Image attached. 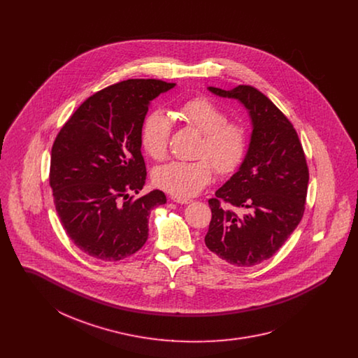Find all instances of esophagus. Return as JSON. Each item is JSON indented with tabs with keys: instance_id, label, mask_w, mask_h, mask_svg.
<instances>
[{
	"instance_id": "esophagus-1",
	"label": "esophagus",
	"mask_w": 358,
	"mask_h": 358,
	"mask_svg": "<svg viewBox=\"0 0 358 358\" xmlns=\"http://www.w3.org/2000/svg\"><path fill=\"white\" fill-rule=\"evenodd\" d=\"M171 200H173L174 203H177V204H189V203L192 201L190 199H181V197H176V196H173Z\"/></svg>"
}]
</instances>
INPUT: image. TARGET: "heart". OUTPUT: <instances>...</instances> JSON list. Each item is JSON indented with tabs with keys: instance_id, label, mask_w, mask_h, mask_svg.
I'll return each mask as SVG.
<instances>
[{
	"instance_id": "b5f03b06",
	"label": "heart",
	"mask_w": 358,
	"mask_h": 358,
	"mask_svg": "<svg viewBox=\"0 0 358 358\" xmlns=\"http://www.w3.org/2000/svg\"><path fill=\"white\" fill-rule=\"evenodd\" d=\"M178 117L204 134L197 161H171L155 168V187L176 197H192L201 192L213 178L215 169L222 176L231 174L244 161L248 150V133L238 120H227L225 110L217 103L197 96L178 107ZM171 122L164 111H153L143 123L141 142L143 150L154 159H162L168 153ZM208 157L211 164L206 159Z\"/></svg>"
}]
</instances>
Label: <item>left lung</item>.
I'll return each mask as SVG.
<instances>
[{"label": "left lung", "mask_w": 358, "mask_h": 358, "mask_svg": "<svg viewBox=\"0 0 358 358\" xmlns=\"http://www.w3.org/2000/svg\"><path fill=\"white\" fill-rule=\"evenodd\" d=\"M208 90L241 103L250 113L252 134L238 171L208 201L212 219L205 244L224 262L251 267L270 259L302 220L306 157L292 123L255 87Z\"/></svg>", "instance_id": "obj_1"}]
</instances>
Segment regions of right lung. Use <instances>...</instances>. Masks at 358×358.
<instances>
[{"label": "right lung", "instance_id": "add662e5", "mask_svg": "<svg viewBox=\"0 0 358 358\" xmlns=\"http://www.w3.org/2000/svg\"><path fill=\"white\" fill-rule=\"evenodd\" d=\"M176 83L129 79L85 99L56 136L50 185L69 238L87 255L117 262L149 236V215L166 203L161 190L133 199L145 185L141 134L149 104Z\"/></svg>", "mask_w": 358, "mask_h": 358}]
</instances>
